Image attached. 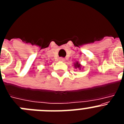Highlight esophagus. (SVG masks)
<instances>
[{
  "mask_svg": "<svg viewBox=\"0 0 124 124\" xmlns=\"http://www.w3.org/2000/svg\"><path fill=\"white\" fill-rule=\"evenodd\" d=\"M59 61L63 62V61H64L65 60H64V59L63 58H59Z\"/></svg>",
  "mask_w": 124,
  "mask_h": 124,
  "instance_id": "1",
  "label": "esophagus"
}]
</instances>
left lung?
Returning a JSON list of instances; mask_svg holds the SVG:
<instances>
[{
    "instance_id": "8db88e82",
    "label": "left lung",
    "mask_w": 124,
    "mask_h": 124,
    "mask_svg": "<svg viewBox=\"0 0 124 124\" xmlns=\"http://www.w3.org/2000/svg\"><path fill=\"white\" fill-rule=\"evenodd\" d=\"M74 68L76 69H79V70L83 69L82 68L81 64H80V63H79L78 61H76V62H75V63H74Z\"/></svg>"
}]
</instances>
